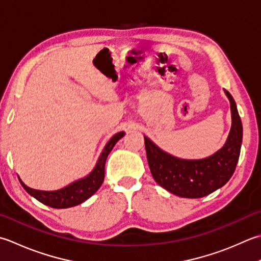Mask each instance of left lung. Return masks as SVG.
Wrapping results in <instances>:
<instances>
[{
    "label": "left lung",
    "mask_w": 261,
    "mask_h": 261,
    "mask_svg": "<svg viewBox=\"0 0 261 261\" xmlns=\"http://www.w3.org/2000/svg\"><path fill=\"white\" fill-rule=\"evenodd\" d=\"M232 126L227 140L215 154L201 160H182L162 150L145 136L146 154L151 175L162 188L182 198H202L222 188L231 178L242 145V122L232 95Z\"/></svg>",
    "instance_id": "1"
}]
</instances>
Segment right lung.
Returning a JSON list of instances; mask_svg holds the SVG:
<instances>
[{
	"mask_svg": "<svg viewBox=\"0 0 261 261\" xmlns=\"http://www.w3.org/2000/svg\"><path fill=\"white\" fill-rule=\"evenodd\" d=\"M124 135L125 134L123 131L117 132L116 135H114L109 141H107L104 149L100 152L95 167L88 175L70 183L69 186H66L62 189H59V190L54 191L36 190V189H32L25 186L20 178L19 181L21 183L24 190L27 191L30 196L37 199L38 201L48 207L69 208L80 205V203H83L87 199L93 196L100 188L105 176L106 158L109 156L111 150L113 149L116 142L119 141L122 137H124Z\"/></svg>",
	"mask_w": 261,
	"mask_h": 261,
	"instance_id": "right-lung-1",
	"label": "right lung"
}]
</instances>
